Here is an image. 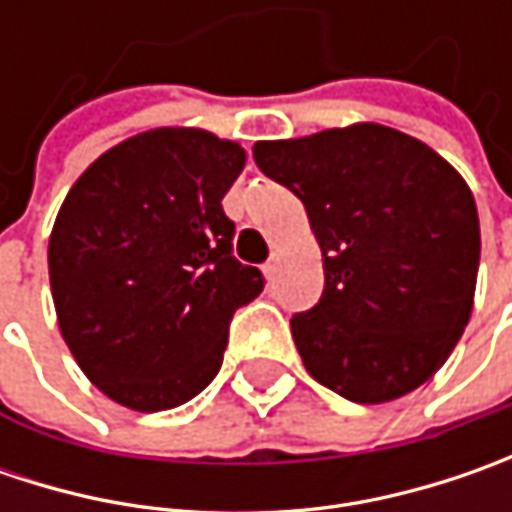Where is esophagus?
Returning a JSON list of instances; mask_svg holds the SVG:
<instances>
[{"instance_id":"1","label":"esophagus","mask_w":512,"mask_h":512,"mask_svg":"<svg viewBox=\"0 0 512 512\" xmlns=\"http://www.w3.org/2000/svg\"><path fill=\"white\" fill-rule=\"evenodd\" d=\"M276 270H279V259H270V262L262 265V273H265L267 279H273V276H276Z\"/></svg>"}]
</instances>
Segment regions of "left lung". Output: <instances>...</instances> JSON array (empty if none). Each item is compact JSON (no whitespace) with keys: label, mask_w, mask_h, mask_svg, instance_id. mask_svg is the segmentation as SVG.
Masks as SVG:
<instances>
[{"label":"left lung","mask_w":512,"mask_h":512,"mask_svg":"<svg viewBox=\"0 0 512 512\" xmlns=\"http://www.w3.org/2000/svg\"><path fill=\"white\" fill-rule=\"evenodd\" d=\"M322 247L325 293L290 319L307 373L344 399H402L447 362L473 313L479 213L462 173L376 122L256 142Z\"/></svg>","instance_id":"8db88e82"}]
</instances>
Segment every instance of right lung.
Returning a JSON list of instances; mask_svg holds the SVG:
<instances>
[{
	"mask_svg": "<svg viewBox=\"0 0 512 512\" xmlns=\"http://www.w3.org/2000/svg\"><path fill=\"white\" fill-rule=\"evenodd\" d=\"M239 142L156 128L105 150L68 190L48 242L62 339L108 399L170 410L216 379L236 307L265 279L233 259L222 199Z\"/></svg>",
	"mask_w": 512,
	"mask_h": 512,
	"instance_id": "right-lung-1",
	"label": "right lung"
}]
</instances>
